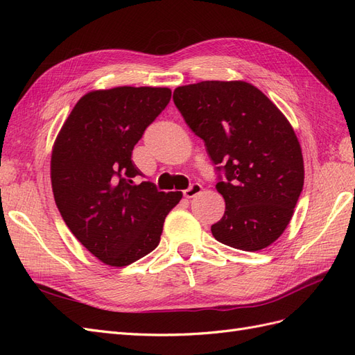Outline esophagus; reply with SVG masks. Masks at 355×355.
I'll return each mask as SVG.
<instances>
[{"mask_svg": "<svg viewBox=\"0 0 355 355\" xmlns=\"http://www.w3.org/2000/svg\"><path fill=\"white\" fill-rule=\"evenodd\" d=\"M201 191H202V187H201L200 184H197V182H196V184H192L188 189H185V191H184V196H185L187 198H192V197L198 196Z\"/></svg>", "mask_w": 355, "mask_h": 355, "instance_id": "1", "label": "esophagus"}]
</instances>
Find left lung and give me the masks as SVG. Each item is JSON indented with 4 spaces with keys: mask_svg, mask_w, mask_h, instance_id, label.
<instances>
[{
    "mask_svg": "<svg viewBox=\"0 0 355 355\" xmlns=\"http://www.w3.org/2000/svg\"><path fill=\"white\" fill-rule=\"evenodd\" d=\"M185 123L216 164L225 213L219 243L257 252L284 232L304 188V158L282 111L245 81H201L173 93Z\"/></svg>",
    "mask_w": 355,
    "mask_h": 355,
    "instance_id": "1",
    "label": "left lung"
}]
</instances>
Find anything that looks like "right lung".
<instances>
[{"label": "right lung", "mask_w": 355, "mask_h": 355, "mask_svg": "<svg viewBox=\"0 0 355 355\" xmlns=\"http://www.w3.org/2000/svg\"><path fill=\"white\" fill-rule=\"evenodd\" d=\"M171 98L166 87H115L77 102L51 153V188L67 227L106 265L127 266L159 243L182 192L158 191L133 159L135 145Z\"/></svg>", "instance_id": "right-lung-1"}]
</instances>
